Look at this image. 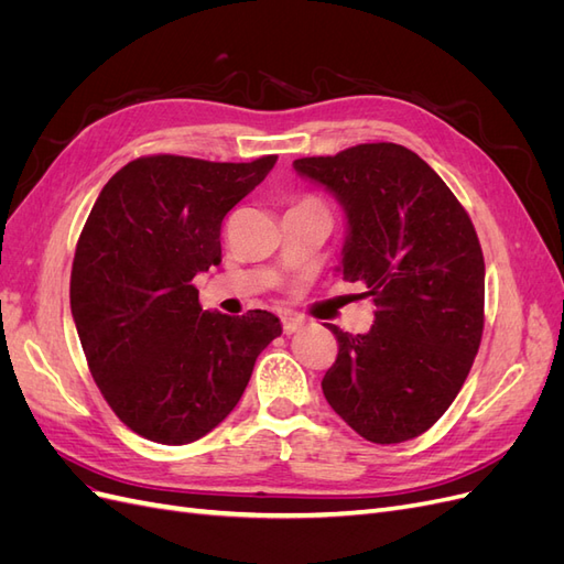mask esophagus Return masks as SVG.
Returning <instances> with one entry per match:
<instances>
[{
	"mask_svg": "<svg viewBox=\"0 0 564 564\" xmlns=\"http://www.w3.org/2000/svg\"><path fill=\"white\" fill-rule=\"evenodd\" d=\"M305 324V319H301V317H282V329H284V334L289 336V334H296L301 327Z\"/></svg>",
	"mask_w": 564,
	"mask_h": 564,
	"instance_id": "34e87169",
	"label": "esophagus"
}]
</instances>
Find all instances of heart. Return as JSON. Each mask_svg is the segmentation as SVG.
Returning <instances> with one entry per match:
<instances>
[{"instance_id": "b5f03b06", "label": "heart", "mask_w": 564, "mask_h": 564, "mask_svg": "<svg viewBox=\"0 0 564 564\" xmlns=\"http://www.w3.org/2000/svg\"><path fill=\"white\" fill-rule=\"evenodd\" d=\"M296 207H311V209H322V212H327L324 209V204L319 202V199H315V197H303Z\"/></svg>"}]
</instances>
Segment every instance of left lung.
I'll return each mask as SVG.
<instances>
[{
	"label": "left lung",
	"instance_id": "8db88e82",
	"mask_svg": "<svg viewBox=\"0 0 564 564\" xmlns=\"http://www.w3.org/2000/svg\"><path fill=\"white\" fill-rule=\"evenodd\" d=\"M301 176L344 204V280L377 311L367 334L340 332L322 392L377 445L419 437L464 386L485 329V259L468 212L416 152L362 143L301 158Z\"/></svg>",
	"mask_w": 564,
	"mask_h": 564
}]
</instances>
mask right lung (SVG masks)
I'll return each instance as SVG.
<instances>
[{"label": "right lung", "mask_w": 564, "mask_h": 564, "mask_svg": "<svg viewBox=\"0 0 564 564\" xmlns=\"http://www.w3.org/2000/svg\"><path fill=\"white\" fill-rule=\"evenodd\" d=\"M278 155H148L106 183L82 228L70 308L91 377L127 429L187 445L224 421L256 357L282 334L268 311H202L197 272L220 263V224Z\"/></svg>", "instance_id": "add662e5"}]
</instances>
